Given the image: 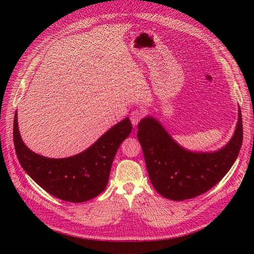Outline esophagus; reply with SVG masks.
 Returning <instances> with one entry per match:
<instances>
[{"label":"esophagus","mask_w":254,"mask_h":254,"mask_svg":"<svg viewBox=\"0 0 254 254\" xmlns=\"http://www.w3.org/2000/svg\"><path fill=\"white\" fill-rule=\"evenodd\" d=\"M143 115L144 114L141 110H134L131 112V114H130V120H131V123L133 126H136L137 124H139V122L142 120Z\"/></svg>","instance_id":"34e87169"}]
</instances>
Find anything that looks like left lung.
<instances>
[{"label": "left lung", "mask_w": 254, "mask_h": 254, "mask_svg": "<svg viewBox=\"0 0 254 254\" xmlns=\"http://www.w3.org/2000/svg\"><path fill=\"white\" fill-rule=\"evenodd\" d=\"M137 139L152 187L164 198L186 200L216 186L234 164L243 143L241 109L234 134L218 150L199 152L183 148L152 117L141 120Z\"/></svg>", "instance_id": "8db88e82"}]
</instances>
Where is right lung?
Segmentation results:
<instances>
[{"label":"right lung","mask_w":254,"mask_h":254,"mask_svg":"<svg viewBox=\"0 0 254 254\" xmlns=\"http://www.w3.org/2000/svg\"><path fill=\"white\" fill-rule=\"evenodd\" d=\"M131 130V122L126 118L80 153L63 159L47 158L30 150L22 141L16 112L13 142L21 166L38 186L61 200L78 203L105 190L115 153Z\"/></svg>","instance_id":"add662e5"}]
</instances>
